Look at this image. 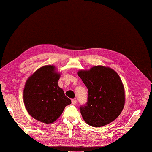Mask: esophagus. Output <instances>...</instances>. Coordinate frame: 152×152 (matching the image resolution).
I'll return each mask as SVG.
<instances>
[{
    "instance_id": "34e87169",
    "label": "esophagus",
    "mask_w": 152,
    "mask_h": 152,
    "mask_svg": "<svg viewBox=\"0 0 152 152\" xmlns=\"http://www.w3.org/2000/svg\"><path fill=\"white\" fill-rule=\"evenodd\" d=\"M72 104H74V105L76 104V100H74V99H72Z\"/></svg>"
}]
</instances>
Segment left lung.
<instances>
[{
	"label": "left lung",
	"mask_w": 152,
	"mask_h": 152,
	"mask_svg": "<svg viewBox=\"0 0 152 152\" xmlns=\"http://www.w3.org/2000/svg\"><path fill=\"white\" fill-rule=\"evenodd\" d=\"M78 75L88 90V102L80 107L88 125L101 127L119 116L125 104V91L120 77L111 68L95 66L79 70Z\"/></svg>",
	"instance_id": "1"
}]
</instances>
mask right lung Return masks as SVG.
<instances>
[{
  "instance_id": "1",
  "label": "right lung",
  "mask_w": 152,
  "mask_h": 152,
  "mask_svg": "<svg viewBox=\"0 0 152 152\" xmlns=\"http://www.w3.org/2000/svg\"><path fill=\"white\" fill-rule=\"evenodd\" d=\"M60 73L53 65L40 67L30 76L23 90L24 104L28 114L35 120L52 124L71 104L58 85Z\"/></svg>"
}]
</instances>
